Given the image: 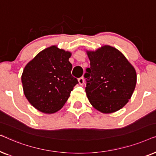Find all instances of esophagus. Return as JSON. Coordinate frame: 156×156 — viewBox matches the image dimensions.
Wrapping results in <instances>:
<instances>
[{"label": "esophagus", "instance_id": "esophagus-1", "mask_svg": "<svg viewBox=\"0 0 156 156\" xmlns=\"http://www.w3.org/2000/svg\"><path fill=\"white\" fill-rule=\"evenodd\" d=\"M78 82L80 83V85H83L84 84V77H80L78 79Z\"/></svg>", "mask_w": 156, "mask_h": 156}]
</instances>
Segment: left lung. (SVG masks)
<instances>
[{
	"instance_id": "obj_1",
	"label": "left lung",
	"mask_w": 156,
	"mask_h": 156,
	"mask_svg": "<svg viewBox=\"0 0 156 156\" xmlns=\"http://www.w3.org/2000/svg\"><path fill=\"white\" fill-rule=\"evenodd\" d=\"M90 67L87 68V98L91 105L104 114L121 109L131 99L136 84V72L122 53L105 45L87 52Z\"/></svg>"
}]
</instances>
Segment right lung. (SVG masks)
Returning a JSON list of instances; mask_svg holds the SVG:
<instances>
[{
    "instance_id": "add662e5",
    "label": "right lung",
    "mask_w": 156,
    "mask_h": 156,
    "mask_svg": "<svg viewBox=\"0 0 156 156\" xmlns=\"http://www.w3.org/2000/svg\"><path fill=\"white\" fill-rule=\"evenodd\" d=\"M70 56V52L52 46L25 66L21 77L25 96L40 112L52 114L60 109L79 83L71 74Z\"/></svg>"
}]
</instances>
